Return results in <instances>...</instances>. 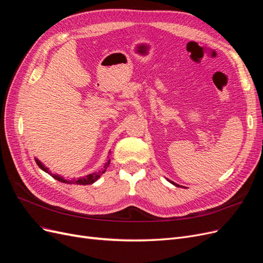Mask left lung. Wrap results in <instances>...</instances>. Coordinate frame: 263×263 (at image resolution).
<instances>
[{
  "label": "left lung",
  "instance_id": "8db88e82",
  "mask_svg": "<svg viewBox=\"0 0 263 263\" xmlns=\"http://www.w3.org/2000/svg\"><path fill=\"white\" fill-rule=\"evenodd\" d=\"M171 183H172V184H174V185H176V186H180V185H178V184H176V183H174V182H172V181H170Z\"/></svg>",
  "mask_w": 263,
  "mask_h": 263
}]
</instances>
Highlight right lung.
I'll return each mask as SVG.
<instances>
[{
	"mask_svg": "<svg viewBox=\"0 0 263 263\" xmlns=\"http://www.w3.org/2000/svg\"><path fill=\"white\" fill-rule=\"evenodd\" d=\"M36 160V163L38 164V166L39 168H41L42 170H44L45 172H47V173H49L50 176H52V178H54L55 180H58V181H60V182H63V183H71V184H82V185H86V184H92V183H94L95 181H97L103 173L105 172V170L107 169V166H108V164H109V159L107 160V162L105 163V165H104V169L103 170H101V171H99V172H95V173H92V174H89V176H86V177H84V178H80V179H78V180H76V179H71V180H69V181H67V180H65L63 178H61V177H59V176H55V174H51L50 172H49V170L46 168V166H44V164L38 160V159H35Z\"/></svg>",
	"mask_w": 263,
	"mask_h": 263,
	"instance_id": "right-lung-1",
	"label": "right lung"
}]
</instances>
